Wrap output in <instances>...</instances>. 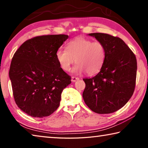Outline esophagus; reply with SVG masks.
Instances as JSON below:
<instances>
[{"instance_id":"1","label":"esophagus","mask_w":148,"mask_h":148,"mask_svg":"<svg viewBox=\"0 0 148 148\" xmlns=\"http://www.w3.org/2000/svg\"><path fill=\"white\" fill-rule=\"evenodd\" d=\"M79 78V77H74V76H73V77H72V82H76L77 80H78Z\"/></svg>"}]
</instances>
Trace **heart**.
Masks as SVG:
<instances>
[{"label": "heart", "instance_id": "1", "mask_svg": "<svg viewBox=\"0 0 148 148\" xmlns=\"http://www.w3.org/2000/svg\"><path fill=\"white\" fill-rule=\"evenodd\" d=\"M60 66L64 71H69L75 62V73L86 71V74L93 75L101 71L106 58V48L99 41L77 37L70 41L66 49L59 48L56 53Z\"/></svg>", "mask_w": 148, "mask_h": 148}]
</instances>
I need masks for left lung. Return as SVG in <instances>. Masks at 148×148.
Masks as SVG:
<instances>
[{"instance_id":"obj_1","label":"left lung","mask_w":148,"mask_h":148,"mask_svg":"<svg viewBox=\"0 0 148 148\" xmlns=\"http://www.w3.org/2000/svg\"><path fill=\"white\" fill-rule=\"evenodd\" d=\"M106 48L103 66L96 76L85 78V103L97 114H110L123 107L135 88L136 56L119 37L104 33H90Z\"/></svg>"}]
</instances>
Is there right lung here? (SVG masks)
<instances>
[{"instance_id":"add662e5","label":"right lung","mask_w":148,"mask_h":148,"mask_svg":"<svg viewBox=\"0 0 148 148\" xmlns=\"http://www.w3.org/2000/svg\"><path fill=\"white\" fill-rule=\"evenodd\" d=\"M68 35H43L24 42L14 53L9 71L15 102L33 117L49 116L58 108L71 77L60 66L57 50Z\"/></svg>"}]
</instances>
